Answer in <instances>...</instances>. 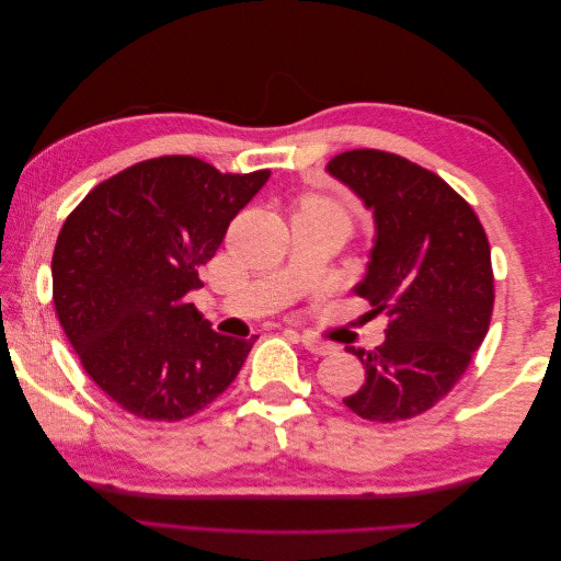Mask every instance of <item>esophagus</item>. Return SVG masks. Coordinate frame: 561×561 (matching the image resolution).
I'll return each instance as SVG.
<instances>
[{"instance_id":"34e87169","label":"esophagus","mask_w":561,"mask_h":561,"mask_svg":"<svg viewBox=\"0 0 561 561\" xmlns=\"http://www.w3.org/2000/svg\"><path fill=\"white\" fill-rule=\"evenodd\" d=\"M301 346L307 348L309 353H313V355H332L336 351L334 344L322 342V339H318L313 334H301Z\"/></svg>"}]
</instances>
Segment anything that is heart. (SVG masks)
<instances>
[{
  "label": "heart",
  "mask_w": 561,
  "mask_h": 561,
  "mask_svg": "<svg viewBox=\"0 0 561 561\" xmlns=\"http://www.w3.org/2000/svg\"><path fill=\"white\" fill-rule=\"evenodd\" d=\"M309 203H311V206H320V208H332V210H339L336 206H332L330 201H322V198H309ZM339 213H342V210H339Z\"/></svg>",
  "instance_id": "heart-1"
}]
</instances>
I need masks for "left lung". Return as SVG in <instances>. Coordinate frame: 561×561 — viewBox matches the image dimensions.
Segmentation results:
<instances>
[{
  "mask_svg": "<svg viewBox=\"0 0 561 561\" xmlns=\"http://www.w3.org/2000/svg\"><path fill=\"white\" fill-rule=\"evenodd\" d=\"M328 173L375 213V245L355 295L388 316L381 346H346L365 383L344 404L367 421L412 419L449 393L484 342L494 311L486 233L443 178L390 151H344Z\"/></svg>",
  "mask_w": 561,
  "mask_h": 561,
  "instance_id": "8db88e82",
  "label": "left lung"
}]
</instances>
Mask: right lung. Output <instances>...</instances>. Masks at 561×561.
I'll return each mask as SVG.
<instances>
[{"mask_svg": "<svg viewBox=\"0 0 561 561\" xmlns=\"http://www.w3.org/2000/svg\"><path fill=\"white\" fill-rule=\"evenodd\" d=\"M268 175L159 157L100 182L65 219L50 262L56 313L83 369L126 412L182 421L241 371L257 336L217 334L184 297Z\"/></svg>", "mask_w": 561, "mask_h": 561, "instance_id": "obj_1", "label": "right lung"}]
</instances>
